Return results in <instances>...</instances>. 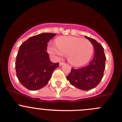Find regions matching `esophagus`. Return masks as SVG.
I'll list each match as a JSON object with an SVG mask.
<instances>
[{
	"label": "esophagus",
	"instance_id": "esophagus-1",
	"mask_svg": "<svg viewBox=\"0 0 122 122\" xmlns=\"http://www.w3.org/2000/svg\"><path fill=\"white\" fill-rule=\"evenodd\" d=\"M64 64H65V63H64V62H59V65H60V66H62V65H64Z\"/></svg>",
	"mask_w": 122,
	"mask_h": 122
}]
</instances>
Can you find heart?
Here are the masks:
<instances>
[{"label": "heart", "mask_w": 122, "mask_h": 122, "mask_svg": "<svg viewBox=\"0 0 122 122\" xmlns=\"http://www.w3.org/2000/svg\"><path fill=\"white\" fill-rule=\"evenodd\" d=\"M48 52L56 58L68 55L69 63L74 66L87 64L93 53V46L87 40L75 36H62L56 40V45L48 46Z\"/></svg>", "instance_id": "b5f03b06"}]
</instances>
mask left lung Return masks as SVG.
Wrapping results in <instances>:
<instances>
[{"label": "left lung", "instance_id": "obj_1", "mask_svg": "<svg viewBox=\"0 0 122 122\" xmlns=\"http://www.w3.org/2000/svg\"><path fill=\"white\" fill-rule=\"evenodd\" d=\"M93 45L95 54L89 65L79 69L71 68L66 76L70 84L82 90H89L99 84L103 77L105 69L106 56L104 48L95 40L85 36Z\"/></svg>", "mask_w": 122, "mask_h": 122}]
</instances>
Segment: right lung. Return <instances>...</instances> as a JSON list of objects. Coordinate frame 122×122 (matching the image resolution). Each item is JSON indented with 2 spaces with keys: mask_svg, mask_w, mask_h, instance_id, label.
<instances>
[{
  "mask_svg": "<svg viewBox=\"0 0 122 122\" xmlns=\"http://www.w3.org/2000/svg\"><path fill=\"white\" fill-rule=\"evenodd\" d=\"M56 33H42L29 38L19 47L15 68L21 84L30 90H36L49 82L59 63H52L47 52L48 43Z\"/></svg>",
  "mask_w": 122,
  "mask_h": 122,
  "instance_id": "right-lung-1",
  "label": "right lung"
}]
</instances>
